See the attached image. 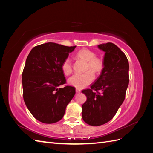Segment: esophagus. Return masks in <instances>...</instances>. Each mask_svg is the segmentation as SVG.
<instances>
[{"instance_id":"esophagus-1","label":"esophagus","mask_w":153,"mask_h":153,"mask_svg":"<svg viewBox=\"0 0 153 153\" xmlns=\"http://www.w3.org/2000/svg\"><path fill=\"white\" fill-rule=\"evenodd\" d=\"M76 93H80V92H81V89H79L76 88Z\"/></svg>"}]
</instances>
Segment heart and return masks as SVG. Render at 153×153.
<instances>
[{
    "label": "heart",
    "instance_id": "b5f03b06",
    "mask_svg": "<svg viewBox=\"0 0 153 153\" xmlns=\"http://www.w3.org/2000/svg\"><path fill=\"white\" fill-rule=\"evenodd\" d=\"M76 56L79 60L85 62V70L87 71L83 74H76L71 76L68 79V83L77 89H82L91 83L95 79V74L91 70L96 73L100 72L103 68V62L100 58L96 57V54L93 51L87 48H83L77 52ZM61 68L66 76L71 74L72 65L69 58H66L63 61Z\"/></svg>",
    "mask_w": 153,
    "mask_h": 153
}]
</instances>
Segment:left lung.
Masks as SVG:
<instances>
[{
	"label": "left lung",
	"instance_id": "8db88e82",
	"mask_svg": "<svg viewBox=\"0 0 153 153\" xmlns=\"http://www.w3.org/2000/svg\"><path fill=\"white\" fill-rule=\"evenodd\" d=\"M105 52L104 68L90 89L82 105V118L87 124L98 126L113 118L125 99L129 84V62L126 54L112 43L98 45Z\"/></svg>",
	"mask_w": 153,
	"mask_h": 153
}]
</instances>
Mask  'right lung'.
Segmentation results:
<instances>
[{
	"instance_id": "add662e5",
	"label": "right lung",
	"mask_w": 153,
	"mask_h": 153,
	"mask_svg": "<svg viewBox=\"0 0 153 153\" xmlns=\"http://www.w3.org/2000/svg\"><path fill=\"white\" fill-rule=\"evenodd\" d=\"M76 46L47 43L33 47L22 73L23 97L35 118L45 123H56L63 118L66 108L76 94L66 83L61 66Z\"/></svg>"
}]
</instances>
